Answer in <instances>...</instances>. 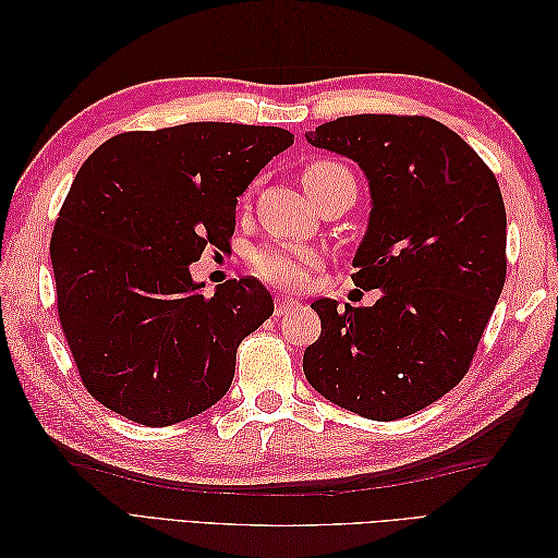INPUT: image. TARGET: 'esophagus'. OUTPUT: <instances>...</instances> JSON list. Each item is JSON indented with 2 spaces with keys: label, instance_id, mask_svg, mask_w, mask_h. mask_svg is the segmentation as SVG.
<instances>
[{
  "label": "esophagus",
  "instance_id": "1",
  "mask_svg": "<svg viewBox=\"0 0 558 558\" xmlns=\"http://www.w3.org/2000/svg\"><path fill=\"white\" fill-rule=\"evenodd\" d=\"M298 307H300V302L293 300V298H286V295H277V298H275V314H277V316L289 314V312H293V310H298Z\"/></svg>",
  "mask_w": 558,
  "mask_h": 558
}]
</instances>
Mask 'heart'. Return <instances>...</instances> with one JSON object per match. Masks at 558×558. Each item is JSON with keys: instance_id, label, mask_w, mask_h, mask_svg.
Returning a JSON list of instances; mask_svg holds the SVG:
<instances>
[{"instance_id": "b5f03b06", "label": "heart", "mask_w": 558, "mask_h": 558, "mask_svg": "<svg viewBox=\"0 0 558 558\" xmlns=\"http://www.w3.org/2000/svg\"><path fill=\"white\" fill-rule=\"evenodd\" d=\"M300 181L305 185L314 205L337 191H349L356 197V179H353L351 170L347 165L330 158H316L307 162L302 167ZM316 263L318 258L312 251L289 244H267L248 256L253 275L267 283L283 286V289H298V286L305 283L307 272Z\"/></svg>"}]
</instances>
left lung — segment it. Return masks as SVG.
<instances>
[{
  "label": "left lung",
  "mask_w": 558,
  "mask_h": 558,
  "mask_svg": "<svg viewBox=\"0 0 558 558\" xmlns=\"http://www.w3.org/2000/svg\"><path fill=\"white\" fill-rule=\"evenodd\" d=\"M356 160L373 211L353 283L373 307L312 310L320 335L302 369L316 391L365 418L428 408L470 369L508 272V218L494 172L459 134L426 116H342L305 134Z\"/></svg>",
  "instance_id": "left-lung-1"
}]
</instances>
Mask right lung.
<instances>
[{
    "label": "right lung",
    "mask_w": 558,
    "mask_h": 558,
    "mask_svg": "<svg viewBox=\"0 0 558 558\" xmlns=\"http://www.w3.org/2000/svg\"><path fill=\"white\" fill-rule=\"evenodd\" d=\"M291 144L281 128L185 123L116 134L83 162L50 263L64 340L105 408L158 428L228 393L272 295L253 277L205 295L189 267L230 246L238 197Z\"/></svg>",
    "instance_id": "right-lung-1"
}]
</instances>
